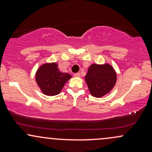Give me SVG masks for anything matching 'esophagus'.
Here are the masks:
<instances>
[{
  "label": "esophagus",
  "instance_id": "1",
  "mask_svg": "<svg viewBox=\"0 0 152 152\" xmlns=\"http://www.w3.org/2000/svg\"><path fill=\"white\" fill-rule=\"evenodd\" d=\"M74 77H79L80 74H79V73H76V74H74Z\"/></svg>",
  "mask_w": 152,
  "mask_h": 152
}]
</instances>
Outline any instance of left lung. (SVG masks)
<instances>
[{"mask_svg": "<svg viewBox=\"0 0 152 152\" xmlns=\"http://www.w3.org/2000/svg\"><path fill=\"white\" fill-rule=\"evenodd\" d=\"M91 94L100 98L109 94L116 82V71L109 64H91L85 76Z\"/></svg>", "mask_w": 152, "mask_h": 152, "instance_id": "left-lung-1", "label": "left lung"}]
</instances>
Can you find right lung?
I'll list each match as a JSON object with an SVG mask.
<instances>
[{
  "mask_svg": "<svg viewBox=\"0 0 152 152\" xmlns=\"http://www.w3.org/2000/svg\"><path fill=\"white\" fill-rule=\"evenodd\" d=\"M71 78L68 73H62L56 63L44 64L36 71V81L43 94L47 96L57 95L65 83Z\"/></svg>",
  "mask_w": 152,
  "mask_h": 152,
  "instance_id": "right-lung-1",
  "label": "right lung"
}]
</instances>
